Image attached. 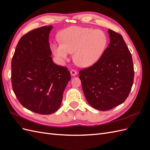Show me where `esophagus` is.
Returning <instances> with one entry per match:
<instances>
[{
  "mask_svg": "<svg viewBox=\"0 0 150 150\" xmlns=\"http://www.w3.org/2000/svg\"><path fill=\"white\" fill-rule=\"evenodd\" d=\"M71 74L72 76H74L77 74V72L76 70L74 69H71Z\"/></svg>",
  "mask_w": 150,
  "mask_h": 150,
  "instance_id": "obj_1",
  "label": "esophagus"
}]
</instances>
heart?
<instances>
[{"label":"heart","instance_id":"1","mask_svg":"<svg viewBox=\"0 0 150 150\" xmlns=\"http://www.w3.org/2000/svg\"><path fill=\"white\" fill-rule=\"evenodd\" d=\"M61 42L51 45L54 56L61 62L74 52L76 64L88 67L96 63L106 49L108 39L103 31L79 26H72L61 34Z\"/></svg>","mask_w":150,"mask_h":150}]
</instances>
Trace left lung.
Returning <instances> with one entry per match:
<instances>
[{
	"instance_id": "1",
	"label": "left lung",
	"mask_w": 150,
	"mask_h": 150,
	"mask_svg": "<svg viewBox=\"0 0 150 150\" xmlns=\"http://www.w3.org/2000/svg\"><path fill=\"white\" fill-rule=\"evenodd\" d=\"M110 42L95 64L81 70L84 96L93 108L107 111L128 98L134 80L133 59L122 35L108 29Z\"/></svg>"
}]
</instances>
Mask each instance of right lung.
<instances>
[{
    "label": "right lung",
    "instance_id": "obj_1",
    "mask_svg": "<svg viewBox=\"0 0 150 150\" xmlns=\"http://www.w3.org/2000/svg\"><path fill=\"white\" fill-rule=\"evenodd\" d=\"M52 25L43 26L24 35L11 62L12 89L20 103L40 115H51L59 108L70 72L54 64L49 42Z\"/></svg>",
    "mask_w": 150,
    "mask_h": 150
}]
</instances>
